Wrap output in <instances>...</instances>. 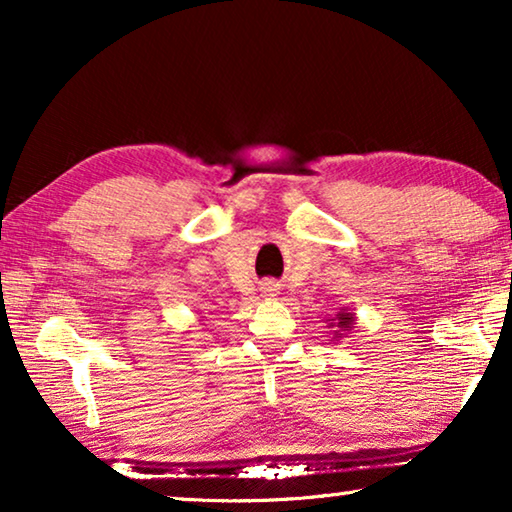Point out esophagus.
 I'll return each mask as SVG.
<instances>
[{
	"label": "esophagus",
	"instance_id": "1",
	"mask_svg": "<svg viewBox=\"0 0 512 512\" xmlns=\"http://www.w3.org/2000/svg\"><path fill=\"white\" fill-rule=\"evenodd\" d=\"M277 293H280V291H277V284L275 282H264L262 284V296L264 298H275Z\"/></svg>",
	"mask_w": 512,
	"mask_h": 512
}]
</instances>
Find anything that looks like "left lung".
I'll return each mask as SVG.
<instances>
[{"label": "left lung", "mask_w": 512, "mask_h": 512, "mask_svg": "<svg viewBox=\"0 0 512 512\" xmlns=\"http://www.w3.org/2000/svg\"><path fill=\"white\" fill-rule=\"evenodd\" d=\"M327 325L332 327V332H334L332 341H341L343 336L352 334L354 325H357V316H354V311H352V309L343 307V309L336 311L334 318H329V323H327Z\"/></svg>", "instance_id": "8db88e82"}]
</instances>
